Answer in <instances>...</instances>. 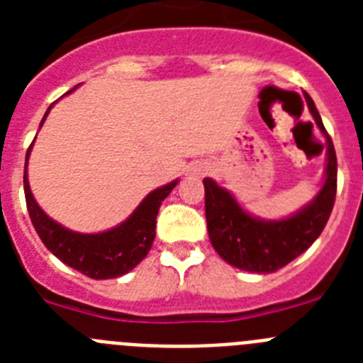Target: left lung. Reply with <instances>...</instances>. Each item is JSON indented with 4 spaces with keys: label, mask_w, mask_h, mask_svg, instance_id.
Segmentation results:
<instances>
[{
    "label": "left lung",
    "mask_w": 363,
    "mask_h": 363,
    "mask_svg": "<svg viewBox=\"0 0 363 363\" xmlns=\"http://www.w3.org/2000/svg\"><path fill=\"white\" fill-rule=\"evenodd\" d=\"M307 105L314 121L327 138L325 184L311 205L280 221L252 218L236 203L225 189L211 178L203 179L205 218L214 251L227 264L249 272H274L307 251L322 234L336 198V152L318 111L309 94Z\"/></svg>",
    "instance_id": "obj_1"
}]
</instances>
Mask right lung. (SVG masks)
Returning a JSON list of instances; mask_svg holds the SVG:
<instances>
[{
	"label": "right lung",
	"instance_id": "right-lung-1",
	"mask_svg": "<svg viewBox=\"0 0 363 363\" xmlns=\"http://www.w3.org/2000/svg\"><path fill=\"white\" fill-rule=\"evenodd\" d=\"M49 111L45 112V116L49 114ZM30 149L32 145L28 147L27 158H25V200H27L32 225H34L45 247L54 256L62 259L63 264L83 272L85 277L94 278V280L118 278L125 272L133 271L152 247L160 205L169 196V192L176 187L178 179L150 192L149 196L140 203V207L134 211L133 216L123 221L121 225L114 227L107 233L98 234L72 233V230L65 229L54 220H50L38 207L36 200L32 198L27 179V160Z\"/></svg>",
	"mask_w": 363,
	"mask_h": 363
}]
</instances>
